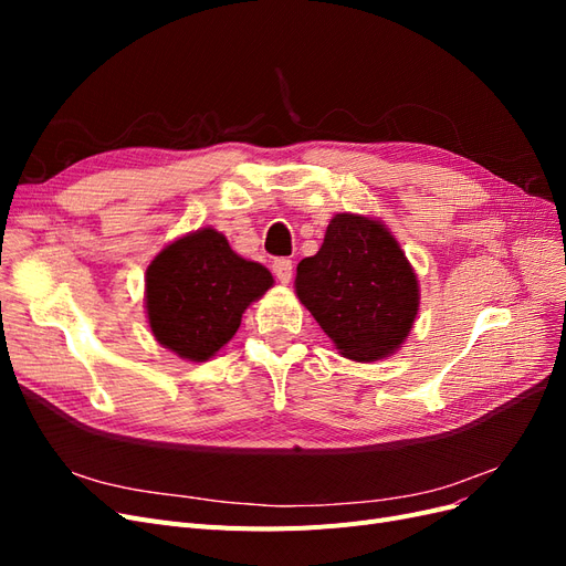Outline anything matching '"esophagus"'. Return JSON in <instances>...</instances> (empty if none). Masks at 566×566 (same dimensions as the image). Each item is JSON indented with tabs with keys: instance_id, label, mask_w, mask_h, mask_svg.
<instances>
[{
	"instance_id": "obj_1",
	"label": "esophagus",
	"mask_w": 566,
	"mask_h": 566,
	"mask_svg": "<svg viewBox=\"0 0 566 566\" xmlns=\"http://www.w3.org/2000/svg\"><path fill=\"white\" fill-rule=\"evenodd\" d=\"M271 269H273V276H276L283 285L293 281V260H276L271 264Z\"/></svg>"
}]
</instances>
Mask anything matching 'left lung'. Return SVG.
Segmentation results:
<instances>
[{
  "label": "left lung",
  "instance_id": "1",
  "mask_svg": "<svg viewBox=\"0 0 566 566\" xmlns=\"http://www.w3.org/2000/svg\"><path fill=\"white\" fill-rule=\"evenodd\" d=\"M295 293L339 354L364 364L403 345L420 306L397 238L382 221L349 212L335 214L321 250L297 264Z\"/></svg>",
  "mask_w": 566,
  "mask_h": 566
}]
</instances>
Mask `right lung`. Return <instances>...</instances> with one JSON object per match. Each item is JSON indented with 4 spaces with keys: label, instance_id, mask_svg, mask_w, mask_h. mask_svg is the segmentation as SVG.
<instances>
[{
    "label": "right lung",
    "instance_id": "right-lung-1",
    "mask_svg": "<svg viewBox=\"0 0 566 566\" xmlns=\"http://www.w3.org/2000/svg\"><path fill=\"white\" fill-rule=\"evenodd\" d=\"M271 285L269 269L235 254L219 231L186 233L163 248L146 271L150 331L177 356L208 361Z\"/></svg>",
    "mask_w": 566,
    "mask_h": 566
}]
</instances>
